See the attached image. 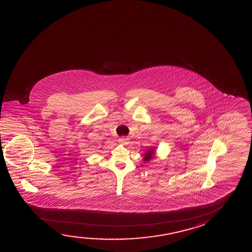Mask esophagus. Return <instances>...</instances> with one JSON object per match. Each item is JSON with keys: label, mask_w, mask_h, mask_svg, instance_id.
I'll use <instances>...</instances> for the list:
<instances>
[{"label": "esophagus", "mask_w": 252, "mask_h": 252, "mask_svg": "<svg viewBox=\"0 0 252 252\" xmlns=\"http://www.w3.org/2000/svg\"><path fill=\"white\" fill-rule=\"evenodd\" d=\"M119 142L122 144V145H126L128 143V138H121L119 139Z\"/></svg>", "instance_id": "obj_1"}]
</instances>
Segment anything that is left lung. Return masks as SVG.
Masks as SVG:
<instances>
[{
	"label": "left lung",
	"instance_id": "obj_1",
	"mask_svg": "<svg viewBox=\"0 0 252 252\" xmlns=\"http://www.w3.org/2000/svg\"><path fill=\"white\" fill-rule=\"evenodd\" d=\"M155 152L156 149L155 147H152L151 149H149L148 151H146V152L144 153V161L145 162H148L152 160V159L154 158H155Z\"/></svg>",
	"mask_w": 252,
	"mask_h": 252
}]
</instances>
